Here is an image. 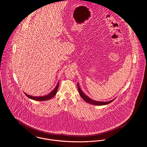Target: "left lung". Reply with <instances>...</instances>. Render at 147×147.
<instances>
[{"label":"left lung","instance_id":"left-lung-1","mask_svg":"<svg viewBox=\"0 0 147 147\" xmlns=\"http://www.w3.org/2000/svg\"><path fill=\"white\" fill-rule=\"evenodd\" d=\"M77 86H78V91H79V94H80V96H81V97H82L85 101L86 102L90 103V104H92V105H100V106H101V105H107V104H109V103L112 102L113 101V100H115V99H113V100H111V101L107 102L97 101L93 100L90 99V97H88V96H87L82 92V90H81V89H80V87H79V85L78 83L77 84Z\"/></svg>","mask_w":147,"mask_h":147}]
</instances>
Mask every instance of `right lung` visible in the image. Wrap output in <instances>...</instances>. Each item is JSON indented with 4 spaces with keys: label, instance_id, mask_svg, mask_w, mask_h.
Instances as JSON below:
<instances>
[{
    "label": "right lung",
    "instance_id": "obj_1",
    "mask_svg": "<svg viewBox=\"0 0 147 147\" xmlns=\"http://www.w3.org/2000/svg\"><path fill=\"white\" fill-rule=\"evenodd\" d=\"M59 82H58L57 84L56 87L55 88V89L53 90H52L49 94L47 95H46V96H40V97H35V96H30V95H28L27 94V93H24V94L30 98L32 99V100H34L35 101H46V100H50L52 98H53L55 94H57V90L58 89V87H59Z\"/></svg>",
    "mask_w": 147,
    "mask_h": 147
}]
</instances>
